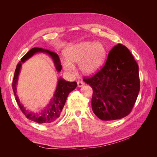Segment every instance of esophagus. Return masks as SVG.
Instances as JSON below:
<instances>
[{
	"label": "esophagus",
	"instance_id": "1",
	"mask_svg": "<svg viewBox=\"0 0 157 157\" xmlns=\"http://www.w3.org/2000/svg\"><path fill=\"white\" fill-rule=\"evenodd\" d=\"M83 85H84V83L82 81H78L77 82V86H78V87H79V88L82 87Z\"/></svg>",
	"mask_w": 157,
	"mask_h": 157
}]
</instances>
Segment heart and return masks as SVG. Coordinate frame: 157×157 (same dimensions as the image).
Returning <instances> with one entry per match:
<instances>
[{
  "instance_id": "b5f03b06",
  "label": "heart",
  "mask_w": 157,
  "mask_h": 157,
  "mask_svg": "<svg viewBox=\"0 0 157 157\" xmlns=\"http://www.w3.org/2000/svg\"><path fill=\"white\" fill-rule=\"evenodd\" d=\"M63 55L65 59H62V65L67 73L73 74L74 64L79 63L80 71L84 75H90L102 66L105 50L100 42L85 41L67 47Z\"/></svg>"
}]
</instances>
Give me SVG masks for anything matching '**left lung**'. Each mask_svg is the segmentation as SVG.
<instances>
[{
    "label": "left lung",
    "instance_id": "left-lung-1",
    "mask_svg": "<svg viewBox=\"0 0 157 157\" xmlns=\"http://www.w3.org/2000/svg\"><path fill=\"white\" fill-rule=\"evenodd\" d=\"M83 80L93 89L92 111L102 121L129 115L140 92L138 65L121 44L109 52L105 65L96 74Z\"/></svg>",
    "mask_w": 157,
    "mask_h": 157
}]
</instances>
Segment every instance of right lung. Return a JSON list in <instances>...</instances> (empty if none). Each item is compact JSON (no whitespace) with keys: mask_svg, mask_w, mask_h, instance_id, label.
<instances>
[{"mask_svg":"<svg viewBox=\"0 0 157 157\" xmlns=\"http://www.w3.org/2000/svg\"><path fill=\"white\" fill-rule=\"evenodd\" d=\"M36 53H45L49 55L54 61L57 71L59 73L60 72L61 70V65L58 54H56L55 52H51L48 50L42 49L40 48H33L23 57L21 59V61L17 65L13 76L12 88L17 103L18 104L22 113L24 114L27 118H29V120L33 122L39 123V124H42V123L48 124V123L54 122L58 119L65 105V101L67 100L69 94L76 88L77 86V83L76 82H71L66 81L62 78H59L58 79V84H57V87L54 94L53 98L50 99L48 104L45 107V108L38 113L28 111V110H27L25 107L23 105V104L19 99L17 95L16 86L22 63H24L25 61Z\"/></svg>","mask_w":157,"mask_h":157,"instance_id":"1","label":"right lung"}]
</instances>
